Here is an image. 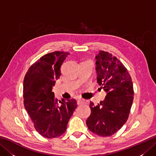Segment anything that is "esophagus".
Returning a JSON list of instances; mask_svg holds the SVG:
<instances>
[{"mask_svg":"<svg viewBox=\"0 0 156 156\" xmlns=\"http://www.w3.org/2000/svg\"><path fill=\"white\" fill-rule=\"evenodd\" d=\"M84 99H82V98H78L77 99V104L78 105H82V104H84Z\"/></svg>","mask_w":156,"mask_h":156,"instance_id":"obj_1","label":"esophagus"}]
</instances>
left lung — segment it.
Wrapping results in <instances>:
<instances>
[{"instance_id":"1","label":"left lung","mask_w":156,"mask_h":156,"mask_svg":"<svg viewBox=\"0 0 156 156\" xmlns=\"http://www.w3.org/2000/svg\"><path fill=\"white\" fill-rule=\"evenodd\" d=\"M95 59L97 83L107 95L97 106L90 102L91 113L87 125L92 133L108 137L127 121L133 101V86L127 68L115 56L100 51Z\"/></svg>"}]
</instances>
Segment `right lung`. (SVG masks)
Here are the masks:
<instances>
[{
    "mask_svg": "<svg viewBox=\"0 0 156 156\" xmlns=\"http://www.w3.org/2000/svg\"><path fill=\"white\" fill-rule=\"evenodd\" d=\"M68 52L54 51L35 62L23 81V102L35 130L48 139L64 133L77 103L75 99L59 101L52 88L60 77L61 66Z\"/></svg>",
    "mask_w": 156,
    "mask_h": 156,
    "instance_id": "right-lung-1",
    "label": "right lung"
}]
</instances>
